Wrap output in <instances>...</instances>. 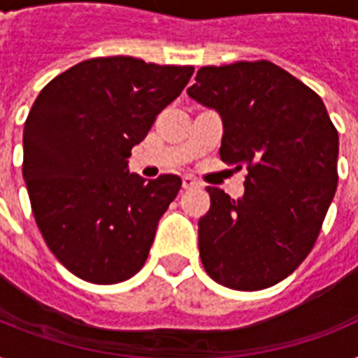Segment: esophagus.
Masks as SVG:
<instances>
[{"label":"esophagus","instance_id":"obj_1","mask_svg":"<svg viewBox=\"0 0 358 358\" xmlns=\"http://www.w3.org/2000/svg\"><path fill=\"white\" fill-rule=\"evenodd\" d=\"M196 185H199V182L193 176H189V174H185L184 178H182V187L184 189H191V187H196Z\"/></svg>","mask_w":358,"mask_h":358}]
</instances>
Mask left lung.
<instances>
[{
	"label": "left lung",
	"instance_id": "8db88e82",
	"mask_svg": "<svg viewBox=\"0 0 358 358\" xmlns=\"http://www.w3.org/2000/svg\"><path fill=\"white\" fill-rule=\"evenodd\" d=\"M187 94L221 115V159L249 171L238 201L206 187L202 266L227 288L275 286L320 236L338 184V131L322 98L269 61L202 66Z\"/></svg>",
	"mask_w": 358,
	"mask_h": 358
}]
</instances>
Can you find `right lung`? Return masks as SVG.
Returning <instances> with one entry per match:
<instances>
[{"mask_svg":"<svg viewBox=\"0 0 358 358\" xmlns=\"http://www.w3.org/2000/svg\"><path fill=\"white\" fill-rule=\"evenodd\" d=\"M191 76L193 66L96 57L36 96L24 126L22 173L42 238L76 277L117 284L145 266L182 180L162 174L146 182L129 173L128 157Z\"/></svg>","mask_w":358,"mask_h":358,"instance_id":"1","label":"right lung"}]
</instances>
